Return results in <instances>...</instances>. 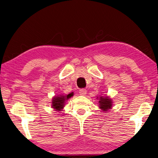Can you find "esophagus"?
I'll return each instance as SVG.
<instances>
[{"instance_id":"esophagus-1","label":"esophagus","mask_w":158,"mask_h":158,"mask_svg":"<svg viewBox=\"0 0 158 158\" xmlns=\"http://www.w3.org/2000/svg\"><path fill=\"white\" fill-rule=\"evenodd\" d=\"M79 94L81 95H85L87 94V90L85 89H81L79 90Z\"/></svg>"}]
</instances>
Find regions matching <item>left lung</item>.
<instances>
[{"label":"left lung","instance_id":"8db88e82","mask_svg":"<svg viewBox=\"0 0 158 158\" xmlns=\"http://www.w3.org/2000/svg\"><path fill=\"white\" fill-rule=\"evenodd\" d=\"M99 108L104 111H107L112 106L111 99L108 97H101L99 99Z\"/></svg>","mask_w":158,"mask_h":158}]
</instances>
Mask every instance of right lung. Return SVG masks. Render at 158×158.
I'll list each match as a JSON object with an SVG mask.
<instances>
[{"mask_svg": "<svg viewBox=\"0 0 158 158\" xmlns=\"http://www.w3.org/2000/svg\"><path fill=\"white\" fill-rule=\"evenodd\" d=\"M73 96V93L68 94L67 95H58L56 96L52 100V107H53L54 110L56 111H61L64 107V104L65 103V101Z\"/></svg>", "mask_w": 158, "mask_h": 158, "instance_id": "right-lung-1", "label": "right lung"}]
</instances>
